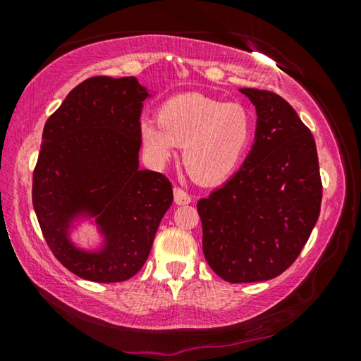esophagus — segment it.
Segmentation results:
<instances>
[{"label": "esophagus", "instance_id": "esophagus-1", "mask_svg": "<svg viewBox=\"0 0 361 361\" xmlns=\"http://www.w3.org/2000/svg\"><path fill=\"white\" fill-rule=\"evenodd\" d=\"M174 200H176V204H179V205H187L192 202V195L189 194V192H185L184 189H182V187H174Z\"/></svg>", "mask_w": 361, "mask_h": 361}]
</instances>
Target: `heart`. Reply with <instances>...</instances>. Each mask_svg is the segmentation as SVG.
Instances as JSON below:
<instances>
[{
    "label": "heart",
    "mask_w": 361,
    "mask_h": 361,
    "mask_svg": "<svg viewBox=\"0 0 361 361\" xmlns=\"http://www.w3.org/2000/svg\"><path fill=\"white\" fill-rule=\"evenodd\" d=\"M255 135L248 106L202 93H182L162 103L157 120L140 123V141L154 164H164L182 146V166L204 185L228 180L238 171Z\"/></svg>",
    "instance_id": "heart-1"
}]
</instances>
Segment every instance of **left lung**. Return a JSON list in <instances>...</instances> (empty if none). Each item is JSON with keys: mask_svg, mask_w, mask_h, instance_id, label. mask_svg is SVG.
I'll list each match as a JSON object with an SVG mask.
<instances>
[{"mask_svg": "<svg viewBox=\"0 0 361 361\" xmlns=\"http://www.w3.org/2000/svg\"><path fill=\"white\" fill-rule=\"evenodd\" d=\"M258 113L256 137L241 169L197 204L202 250L228 283H258L284 273L307 243L320 214L317 147L284 98L241 88Z\"/></svg>", "mask_w": 361, "mask_h": 361, "instance_id": "1", "label": "left lung"}]
</instances>
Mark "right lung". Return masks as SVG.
<instances>
[{
    "instance_id": "right-lung-1",
    "label": "right lung",
    "mask_w": 361,
    "mask_h": 361,
    "mask_svg": "<svg viewBox=\"0 0 361 361\" xmlns=\"http://www.w3.org/2000/svg\"><path fill=\"white\" fill-rule=\"evenodd\" d=\"M147 93L135 77L78 83L44 125L32 205L54 256L78 278L121 283L146 263L174 199L161 172L140 171V116ZM88 208L107 236L100 254L66 241L70 216Z\"/></svg>"
}]
</instances>
